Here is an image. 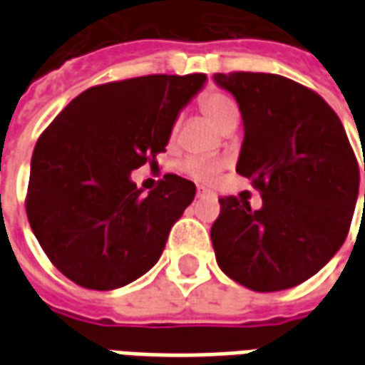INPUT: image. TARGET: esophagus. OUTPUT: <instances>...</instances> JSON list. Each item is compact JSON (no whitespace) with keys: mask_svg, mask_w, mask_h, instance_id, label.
Returning <instances> with one entry per match:
<instances>
[{"mask_svg":"<svg viewBox=\"0 0 365 365\" xmlns=\"http://www.w3.org/2000/svg\"><path fill=\"white\" fill-rule=\"evenodd\" d=\"M209 193H211V191L205 190V187H197V197H205Z\"/></svg>","mask_w":365,"mask_h":365,"instance_id":"34e87169","label":"esophagus"}]
</instances>
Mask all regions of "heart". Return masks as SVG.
Here are the masks:
<instances>
[{
    "label": "heart",
    "instance_id": "1",
    "mask_svg": "<svg viewBox=\"0 0 365 365\" xmlns=\"http://www.w3.org/2000/svg\"><path fill=\"white\" fill-rule=\"evenodd\" d=\"M199 107L205 115L207 119L213 123L215 127L227 133L230 128H237L238 120H240V111L238 105L235 103V99L222 91H207L199 99ZM178 127L174 125L172 128V138L175 136ZM225 170V162L217 158H187L183 160L182 172L187 174L193 180L203 183H215L219 180V175Z\"/></svg>",
    "mask_w": 365,
    "mask_h": 365
}]
</instances>
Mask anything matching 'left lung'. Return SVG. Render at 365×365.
Listing matches in <instances>:
<instances>
[{
	"instance_id": "8db88e82",
	"label": "left lung",
	"mask_w": 365,
	"mask_h": 365,
	"mask_svg": "<svg viewBox=\"0 0 365 365\" xmlns=\"http://www.w3.org/2000/svg\"><path fill=\"white\" fill-rule=\"evenodd\" d=\"M215 82L240 107L245 143L237 172L262 195L258 211L245 197L219 199L211 227L217 264L248 289H289L317 274L348 237L358 160L317 91L260 72L215 74Z\"/></svg>"
}]
</instances>
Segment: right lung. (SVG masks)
Returning a JSON list of instances; mask_svg holds the SVG:
<instances>
[{"label": "right lung", "instance_id": "1", "mask_svg": "<svg viewBox=\"0 0 365 365\" xmlns=\"http://www.w3.org/2000/svg\"><path fill=\"white\" fill-rule=\"evenodd\" d=\"M205 80L152 74L93 86L38 136L25 207L38 245L68 279L117 289L158 262L195 183L166 174L143 195L130 172L166 152L178 113Z\"/></svg>", "mask_w": 365, "mask_h": 365}]
</instances>
